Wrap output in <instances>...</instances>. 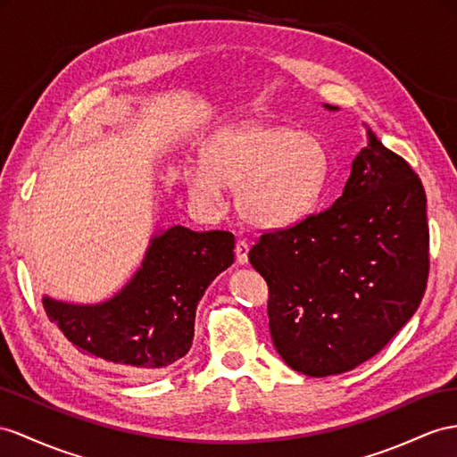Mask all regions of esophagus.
Segmentation results:
<instances>
[{"mask_svg":"<svg viewBox=\"0 0 457 457\" xmlns=\"http://www.w3.org/2000/svg\"><path fill=\"white\" fill-rule=\"evenodd\" d=\"M236 261L239 264H247V261H249V243L245 239H239L236 243Z\"/></svg>","mask_w":457,"mask_h":457,"instance_id":"1","label":"esophagus"}]
</instances>
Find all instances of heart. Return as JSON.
<instances>
[{"label":"heart","mask_w":457,"mask_h":457,"mask_svg":"<svg viewBox=\"0 0 457 457\" xmlns=\"http://www.w3.org/2000/svg\"><path fill=\"white\" fill-rule=\"evenodd\" d=\"M201 162L185 171L191 198L214 206L221 185L236 187L239 216L259 229H279L307 218L322 201L332 173L322 138L266 123L218 131L203 146Z\"/></svg>","instance_id":"b5f03b06"}]
</instances>
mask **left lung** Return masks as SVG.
Instances as JSON below:
<instances>
[{
	"label": "left lung",
	"mask_w": 457,
	"mask_h": 457,
	"mask_svg": "<svg viewBox=\"0 0 457 457\" xmlns=\"http://www.w3.org/2000/svg\"><path fill=\"white\" fill-rule=\"evenodd\" d=\"M367 135L369 146L330 208L262 233L249 251L270 294L274 347L307 377L342 374L377 355L427 289L423 183L370 129Z\"/></svg>",
	"instance_id": "obj_1"
}]
</instances>
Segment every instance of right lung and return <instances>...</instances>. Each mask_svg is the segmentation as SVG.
<instances>
[{
  "instance_id": "right-lung-1",
  "label": "right lung",
  "mask_w": 457,
  "mask_h": 457,
  "mask_svg": "<svg viewBox=\"0 0 457 457\" xmlns=\"http://www.w3.org/2000/svg\"><path fill=\"white\" fill-rule=\"evenodd\" d=\"M233 247L229 231L168 228L112 299L73 305L44 297L46 314L83 355L131 374L162 372L191 349L198 301L231 266Z\"/></svg>"
}]
</instances>
